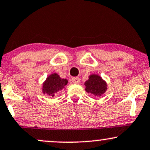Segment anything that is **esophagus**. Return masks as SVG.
I'll return each instance as SVG.
<instances>
[{
  "label": "esophagus",
  "mask_w": 150,
  "mask_h": 150,
  "mask_svg": "<svg viewBox=\"0 0 150 150\" xmlns=\"http://www.w3.org/2000/svg\"><path fill=\"white\" fill-rule=\"evenodd\" d=\"M72 82H73V83H75V84H79L80 83V78H79L78 77H74L72 78Z\"/></svg>",
  "instance_id": "34e87169"
}]
</instances>
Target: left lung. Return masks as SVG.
I'll return each instance as SVG.
<instances>
[{
  "label": "left lung",
  "mask_w": 150,
  "mask_h": 150,
  "mask_svg": "<svg viewBox=\"0 0 150 150\" xmlns=\"http://www.w3.org/2000/svg\"><path fill=\"white\" fill-rule=\"evenodd\" d=\"M86 91L91 93L95 96H99L105 92L107 89V84L100 76L97 75H91L89 80L86 81Z\"/></svg>",
  "instance_id": "left-lung-1"
}]
</instances>
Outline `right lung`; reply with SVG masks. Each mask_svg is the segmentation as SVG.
Returning <instances> with one entry per match:
<instances>
[{
	"label": "right lung",
	"mask_w": 150,
	"mask_h": 150,
	"mask_svg": "<svg viewBox=\"0 0 150 150\" xmlns=\"http://www.w3.org/2000/svg\"><path fill=\"white\" fill-rule=\"evenodd\" d=\"M68 80L66 79H61L57 73L50 75L45 82L43 84V93L51 96H54L56 93L62 90L67 85Z\"/></svg>",
	"instance_id": "1"
}]
</instances>
